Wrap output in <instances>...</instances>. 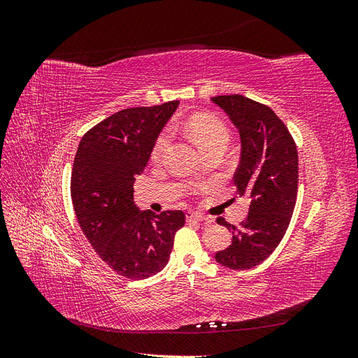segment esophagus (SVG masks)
I'll return each mask as SVG.
<instances>
[{"label":"esophagus","mask_w":358,"mask_h":358,"mask_svg":"<svg viewBox=\"0 0 358 358\" xmlns=\"http://www.w3.org/2000/svg\"><path fill=\"white\" fill-rule=\"evenodd\" d=\"M187 221L188 222H209L208 216H204L201 213H196V212H187Z\"/></svg>","instance_id":"obj_1"}]
</instances>
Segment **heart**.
Instances as JSON below:
<instances>
[{"mask_svg":"<svg viewBox=\"0 0 358 358\" xmlns=\"http://www.w3.org/2000/svg\"><path fill=\"white\" fill-rule=\"evenodd\" d=\"M187 131L189 137L196 142V145L201 149L204 154L206 150L218 146V145H229L230 142V129L220 117L208 113H199L189 117L187 122ZM170 142V134L167 131L161 133L150 150V159L158 162L166 154V149Z\"/></svg>","mask_w":358,"mask_h":358,"instance_id":"heart-1","label":"heart"}]
</instances>
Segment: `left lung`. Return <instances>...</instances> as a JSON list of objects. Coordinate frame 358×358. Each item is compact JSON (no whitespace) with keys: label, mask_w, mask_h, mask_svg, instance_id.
I'll return each mask as SVG.
<instances>
[{"label":"left lung","mask_w":358,"mask_h":358,"mask_svg":"<svg viewBox=\"0 0 358 358\" xmlns=\"http://www.w3.org/2000/svg\"><path fill=\"white\" fill-rule=\"evenodd\" d=\"M212 101L239 129L242 154L233 180L237 194L251 200L239 227L216 220L233 233V239L215 259L229 268L246 270L263 263L288 229L297 200V146L268 106L239 94L212 96Z\"/></svg>","instance_id":"8db88e82"}]
</instances>
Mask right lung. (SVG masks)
I'll list each match as a JSON object with an SVG mask.
<instances>
[{
    "label": "right lung",
    "mask_w": 358,
    "mask_h": 358,
    "mask_svg": "<svg viewBox=\"0 0 358 358\" xmlns=\"http://www.w3.org/2000/svg\"><path fill=\"white\" fill-rule=\"evenodd\" d=\"M179 101L124 109L92 127L74 157L71 200L86 239L117 275L145 279L166 267L182 210L140 212L133 192Z\"/></svg>",
    "instance_id": "right-lung-1"
}]
</instances>
